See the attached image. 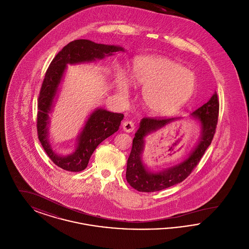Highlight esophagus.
Returning <instances> with one entry per match:
<instances>
[{
    "label": "esophagus",
    "mask_w": 249,
    "mask_h": 249,
    "mask_svg": "<svg viewBox=\"0 0 249 249\" xmlns=\"http://www.w3.org/2000/svg\"><path fill=\"white\" fill-rule=\"evenodd\" d=\"M122 128L126 132H132L134 130V123L132 121L126 120L122 124Z\"/></svg>",
    "instance_id": "1"
}]
</instances>
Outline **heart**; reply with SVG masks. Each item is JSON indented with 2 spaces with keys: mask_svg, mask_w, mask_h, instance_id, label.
Segmentation results:
<instances>
[{
  "mask_svg": "<svg viewBox=\"0 0 249 249\" xmlns=\"http://www.w3.org/2000/svg\"><path fill=\"white\" fill-rule=\"evenodd\" d=\"M130 78L132 83L142 86V102L154 116H168L184 106L197 86L192 71L172 59L159 56H141L132 62ZM118 85L126 94L130 80L119 73Z\"/></svg>",
  "mask_w": 249,
  "mask_h": 249,
  "instance_id": "obj_1",
  "label": "heart"
}]
</instances>
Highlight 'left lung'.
<instances>
[{
    "mask_svg": "<svg viewBox=\"0 0 249 249\" xmlns=\"http://www.w3.org/2000/svg\"><path fill=\"white\" fill-rule=\"evenodd\" d=\"M218 111L219 102L216 92H214L206 104L191 114L192 118L198 120L201 126V135L196 146L186 160L158 173L149 171L142 162L144 137L180 118L142 119L140 127L135 132L130 157L127 161L126 179L128 183L138 191L154 192L170 188L185 180L198 165L205 150L211 144L217 124Z\"/></svg>",
    "mask_w": 249,
    "mask_h": 249,
    "instance_id": "obj_1",
    "label": "left lung"
}]
</instances>
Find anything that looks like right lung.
<instances>
[{
  "instance_id": "add662e5",
  "label": "right lung",
  "mask_w": 249,
  "mask_h": 249,
  "mask_svg": "<svg viewBox=\"0 0 249 249\" xmlns=\"http://www.w3.org/2000/svg\"><path fill=\"white\" fill-rule=\"evenodd\" d=\"M118 51H124V48L96 44L86 39L74 40L59 51L48 67L38 98V138L50 160L63 170L69 172L85 170L96 147L119 130L120 122L124 118L123 114L109 112L102 108L95 109L77 137L75 150L68 156L55 153L48 139L49 114L52 111L67 64L94 61L111 56Z\"/></svg>"
}]
</instances>
